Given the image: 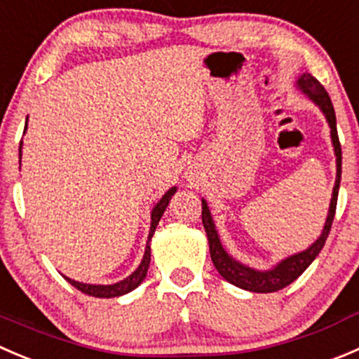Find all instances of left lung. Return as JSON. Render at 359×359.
<instances>
[{
    "label": "left lung",
    "mask_w": 359,
    "mask_h": 359,
    "mask_svg": "<svg viewBox=\"0 0 359 359\" xmlns=\"http://www.w3.org/2000/svg\"><path fill=\"white\" fill-rule=\"evenodd\" d=\"M297 87L298 91L304 93L314 105L319 107L323 116L326 117V123H328L330 126V137H332L333 152H335L337 158L335 186H333L332 200H330L328 215H326L325 226H323V231L321 235L318 236V240H316L312 245H309L305 250H302V252L291 254V256L284 257V259L279 261L273 268H268V270H256V268H250L247 266V264L240 263L238 259H235V257L229 256V254L226 252V249L221 243V238H219L217 229H215V222L214 219H212L207 200L201 198V221H203V228L208 236L212 263L217 268V272L221 273L222 279H226L229 284L240 287V290L252 291V293H273V291H279L283 290V287L290 286L291 283H294V280L311 266L312 261L318 257V254L321 252V249L325 247L326 238H328L330 235V229H332L333 217H335L337 196H339L340 187V173H342V149H340L339 135H337L335 110H333L332 100H330L326 89L319 83L318 79H314V76L311 75V73H302L297 80Z\"/></svg>",
    "instance_id": "8db88e82"
}]
</instances>
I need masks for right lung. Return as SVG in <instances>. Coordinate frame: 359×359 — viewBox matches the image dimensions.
I'll return each mask as SVG.
<instances>
[{"mask_svg":"<svg viewBox=\"0 0 359 359\" xmlns=\"http://www.w3.org/2000/svg\"><path fill=\"white\" fill-rule=\"evenodd\" d=\"M26 128H27V121H26ZM22 156V142H20V147H19V158ZM177 187H170L168 191H166L165 194H163L161 200L158 201V203L154 205V208H152L151 212V229H149V236H147V245H145V252H144V257H142L140 264H138V268L135 270L131 276H128L124 280H119V283L116 284H83V283H79V280H73L69 279V277L62 276L66 280H68L69 284H72L73 287H76L79 291H82V293L89 294V297H96V298H116V297H123V294L130 293V291L137 290L138 286H140L142 283H144V279L147 277V270H149V264H151V238L152 235H154L156 228H158V222L159 219L163 217V214H165L166 207H168L170 200H172V196L175 194Z\"/></svg>","mask_w":359,"mask_h":359,"instance_id":"1","label":"right lung"}]
</instances>
